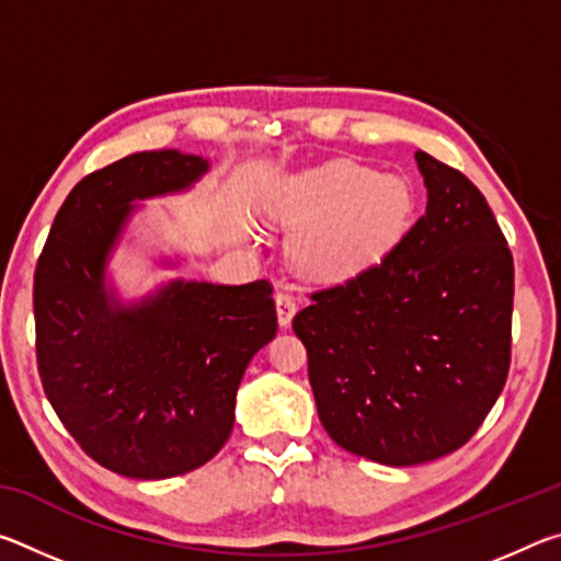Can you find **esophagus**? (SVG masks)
<instances>
[{
	"label": "esophagus",
	"instance_id": "obj_1",
	"mask_svg": "<svg viewBox=\"0 0 561 561\" xmlns=\"http://www.w3.org/2000/svg\"><path fill=\"white\" fill-rule=\"evenodd\" d=\"M294 311H297V299H294L287 291H279L277 294V319H279L282 329H287L291 324Z\"/></svg>",
	"mask_w": 561,
	"mask_h": 561
}]
</instances>
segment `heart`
<instances>
[{
  "instance_id": "heart-1",
  "label": "heart",
  "mask_w": 561,
  "mask_h": 561,
  "mask_svg": "<svg viewBox=\"0 0 561 561\" xmlns=\"http://www.w3.org/2000/svg\"><path fill=\"white\" fill-rule=\"evenodd\" d=\"M401 178L356 163H331L279 187L272 215L299 230L291 257L319 279L354 277L401 237L411 215Z\"/></svg>"
}]
</instances>
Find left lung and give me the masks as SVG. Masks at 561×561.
<instances>
[{
	"label": "left lung",
	"instance_id": "left-lung-1",
	"mask_svg": "<svg viewBox=\"0 0 561 561\" xmlns=\"http://www.w3.org/2000/svg\"><path fill=\"white\" fill-rule=\"evenodd\" d=\"M428 203L386 257L294 317L319 421L391 468L468 443L510 371L515 264L478 187L417 150Z\"/></svg>",
	"mask_w": 561,
	"mask_h": 561
}]
</instances>
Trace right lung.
I'll use <instances>...</instances> for the list:
<instances>
[{
	"mask_svg": "<svg viewBox=\"0 0 561 561\" xmlns=\"http://www.w3.org/2000/svg\"><path fill=\"white\" fill-rule=\"evenodd\" d=\"M207 170V158L168 148L87 175L56 213L34 272L44 393L83 453L126 478L165 480L215 458L247 364L277 336L267 279H170L130 301L108 282L136 203L185 193Z\"/></svg>",
	"mask_w": 561,
	"mask_h": 561,
	"instance_id": "1",
	"label": "right lung"
}]
</instances>
